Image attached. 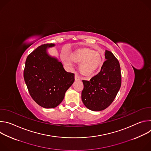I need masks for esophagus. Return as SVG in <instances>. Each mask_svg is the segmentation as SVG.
Instances as JSON below:
<instances>
[{
    "instance_id": "34e87169",
    "label": "esophagus",
    "mask_w": 151,
    "mask_h": 151,
    "mask_svg": "<svg viewBox=\"0 0 151 151\" xmlns=\"http://www.w3.org/2000/svg\"><path fill=\"white\" fill-rule=\"evenodd\" d=\"M75 79L76 81H80L81 80V78L78 76V75L77 73H76L75 75Z\"/></svg>"
}]
</instances>
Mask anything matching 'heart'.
<instances>
[{"mask_svg": "<svg viewBox=\"0 0 151 151\" xmlns=\"http://www.w3.org/2000/svg\"><path fill=\"white\" fill-rule=\"evenodd\" d=\"M70 57L76 63L81 62L79 70L85 76L92 75L99 69L101 64V60L97 56V54L88 49L77 50L72 53ZM63 60L68 66H72V61L69 57L64 55Z\"/></svg>", "mask_w": 151, "mask_h": 151, "instance_id": "b5f03b06", "label": "heart"}]
</instances>
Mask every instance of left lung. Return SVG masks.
Returning a JSON list of instances; mask_svg holds the SVG:
<instances>
[{"label":"left lung","mask_w":151,"mask_h":151,"mask_svg":"<svg viewBox=\"0 0 151 151\" xmlns=\"http://www.w3.org/2000/svg\"><path fill=\"white\" fill-rule=\"evenodd\" d=\"M105 59L100 72L90 81L82 80L81 97L86 107L93 111L107 108L114 100L121 85L119 63L109 51H105Z\"/></svg>","instance_id":"obj_1"}]
</instances>
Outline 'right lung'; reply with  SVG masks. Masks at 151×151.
Returning <instances> with one entry per match:
<instances>
[{"instance_id": "right-lung-1", "label": "right lung", "mask_w": 151, "mask_h": 151, "mask_svg": "<svg viewBox=\"0 0 151 151\" xmlns=\"http://www.w3.org/2000/svg\"><path fill=\"white\" fill-rule=\"evenodd\" d=\"M47 44L38 47L27 57L24 79L30 95L41 107L54 108L64 99L66 91L75 81V74L64 70L62 63L50 56Z\"/></svg>"}]
</instances>
